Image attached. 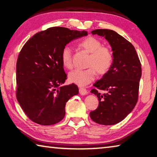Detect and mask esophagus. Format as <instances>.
I'll return each instance as SVG.
<instances>
[{
	"mask_svg": "<svg viewBox=\"0 0 157 157\" xmlns=\"http://www.w3.org/2000/svg\"><path fill=\"white\" fill-rule=\"evenodd\" d=\"M79 94H80L82 95H85L87 94L86 89H84V88H79Z\"/></svg>",
	"mask_w": 157,
	"mask_h": 157,
	"instance_id": "1",
	"label": "esophagus"
}]
</instances>
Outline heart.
<instances>
[{
  "instance_id": "b5f03b06",
  "label": "heart",
  "mask_w": 157,
  "mask_h": 157,
  "mask_svg": "<svg viewBox=\"0 0 157 157\" xmlns=\"http://www.w3.org/2000/svg\"><path fill=\"white\" fill-rule=\"evenodd\" d=\"M79 46L91 53L87 63V66L89 68L71 71L68 74V80L78 86H84L94 80L96 71L100 75H104L108 72L113 63V55L109 48L102 46V42L94 36L83 39L79 42ZM72 56L71 48H63L61 52V60L66 68H72Z\"/></svg>"
}]
</instances>
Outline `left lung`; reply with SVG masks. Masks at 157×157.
Listing matches in <instances>:
<instances>
[{
  "label": "left lung",
  "mask_w": 157,
  "mask_h": 157,
  "mask_svg": "<svg viewBox=\"0 0 157 157\" xmlns=\"http://www.w3.org/2000/svg\"><path fill=\"white\" fill-rule=\"evenodd\" d=\"M91 33L104 36L109 42L113 63L91 91L98 97L99 105L90 112V117L96 123L112 125L124 119L136 104L141 64L134 46L115 31L98 29ZM100 91L103 93L100 94Z\"/></svg>",
  "instance_id": "obj_1"
}]
</instances>
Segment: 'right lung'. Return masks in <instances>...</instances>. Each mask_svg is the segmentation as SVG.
I'll use <instances>...</instances> for the list:
<instances>
[{"label":"right lung","instance_id":"obj_1","mask_svg":"<svg viewBox=\"0 0 157 157\" xmlns=\"http://www.w3.org/2000/svg\"><path fill=\"white\" fill-rule=\"evenodd\" d=\"M86 31L52 27L31 37L21 49L17 62V98L31 121L51 125L64 118L65 106L79 90L75 84L63 85L66 79L61 52Z\"/></svg>","mask_w":157,"mask_h":157}]
</instances>
